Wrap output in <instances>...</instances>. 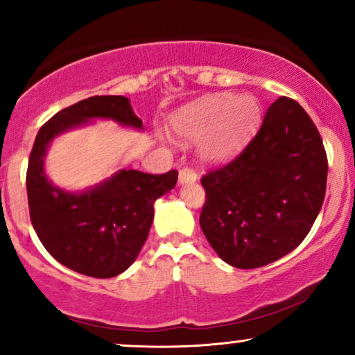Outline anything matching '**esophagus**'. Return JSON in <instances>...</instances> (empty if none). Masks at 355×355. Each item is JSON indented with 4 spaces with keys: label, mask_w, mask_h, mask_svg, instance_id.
<instances>
[{
    "label": "esophagus",
    "mask_w": 355,
    "mask_h": 355,
    "mask_svg": "<svg viewBox=\"0 0 355 355\" xmlns=\"http://www.w3.org/2000/svg\"><path fill=\"white\" fill-rule=\"evenodd\" d=\"M198 180L196 172L193 171V168H188L184 167L182 171L178 172V183L180 184H187V183H194Z\"/></svg>",
    "instance_id": "esophagus-1"
}]
</instances>
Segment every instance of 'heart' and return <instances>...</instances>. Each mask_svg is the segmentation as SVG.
Returning a JSON list of instances; mask_svg holds the SVG:
<instances>
[{
	"instance_id": "b5f03b06",
	"label": "heart",
	"mask_w": 355,
	"mask_h": 355,
	"mask_svg": "<svg viewBox=\"0 0 355 355\" xmlns=\"http://www.w3.org/2000/svg\"><path fill=\"white\" fill-rule=\"evenodd\" d=\"M261 122V104L251 94H216L183 106L171 127L187 141L198 139V156L212 166L230 162L246 148Z\"/></svg>"
}]
</instances>
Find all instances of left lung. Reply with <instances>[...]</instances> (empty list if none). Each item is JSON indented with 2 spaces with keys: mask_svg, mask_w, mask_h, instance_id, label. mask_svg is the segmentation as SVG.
Segmentation results:
<instances>
[{
  "mask_svg": "<svg viewBox=\"0 0 355 355\" xmlns=\"http://www.w3.org/2000/svg\"><path fill=\"white\" fill-rule=\"evenodd\" d=\"M328 162L318 130L289 98L268 107L248 148L201 183L207 199L199 225L217 256L257 268L296 249L320 212Z\"/></svg>",
  "mask_w": 355,
  "mask_h": 355,
  "instance_id": "1",
  "label": "left lung"
}]
</instances>
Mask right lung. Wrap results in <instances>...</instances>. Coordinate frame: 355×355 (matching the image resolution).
I'll list each match as a JSON object with an SVG mask.
<instances>
[{
    "mask_svg": "<svg viewBox=\"0 0 355 355\" xmlns=\"http://www.w3.org/2000/svg\"><path fill=\"white\" fill-rule=\"evenodd\" d=\"M94 121L144 130L125 96H93L62 109L35 138L27 171L28 209L40 241L59 263L87 277L112 278L137 261L153 225L154 202L175 188L178 173L119 168L78 191L54 184L44 168L53 141Z\"/></svg>",
    "mask_w": 355,
    "mask_h": 355,
    "instance_id": "add662e5",
    "label": "right lung"
}]
</instances>
